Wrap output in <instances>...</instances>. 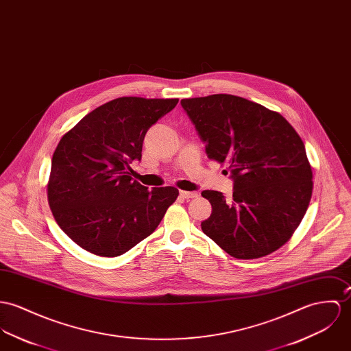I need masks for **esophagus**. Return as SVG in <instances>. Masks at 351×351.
Instances as JSON below:
<instances>
[{
	"mask_svg": "<svg viewBox=\"0 0 351 351\" xmlns=\"http://www.w3.org/2000/svg\"><path fill=\"white\" fill-rule=\"evenodd\" d=\"M180 195H181L182 198H185V199H191V198H195V197L198 195V193H197V191H180Z\"/></svg>",
	"mask_w": 351,
	"mask_h": 351,
	"instance_id": "obj_1",
	"label": "esophagus"
}]
</instances>
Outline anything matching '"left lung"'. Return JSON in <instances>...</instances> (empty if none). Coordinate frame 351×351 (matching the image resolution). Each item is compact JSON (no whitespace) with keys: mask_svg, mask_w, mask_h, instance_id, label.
<instances>
[{"mask_svg":"<svg viewBox=\"0 0 351 351\" xmlns=\"http://www.w3.org/2000/svg\"><path fill=\"white\" fill-rule=\"evenodd\" d=\"M181 106L208 158L228 163L234 184L230 202L220 191L201 193L212 205L202 232L236 258L275 252L311 199L313 170L303 141L280 114L240 96L182 99Z\"/></svg>","mask_w":351,"mask_h":351,"instance_id":"obj_1","label":"left lung"}]
</instances>
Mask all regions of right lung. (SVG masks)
Instances as JSON below:
<instances>
[{"instance_id": "add662e5", "label": "right lung", "mask_w": 351, "mask_h": 351, "mask_svg": "<svg viewBox=\"0 0 351 351\" xmlns=\"http://www.w3.org/2000/svg\"><path fill=\"white\" fill-rule=\"evenodd\" d=\"M178 99H114L87 114L60 139L51 165L48 202L64 233L103 257L123 255L150 236L177 199L173 186L131 178L147 130Z\"/></svg>"}]
</instances>
